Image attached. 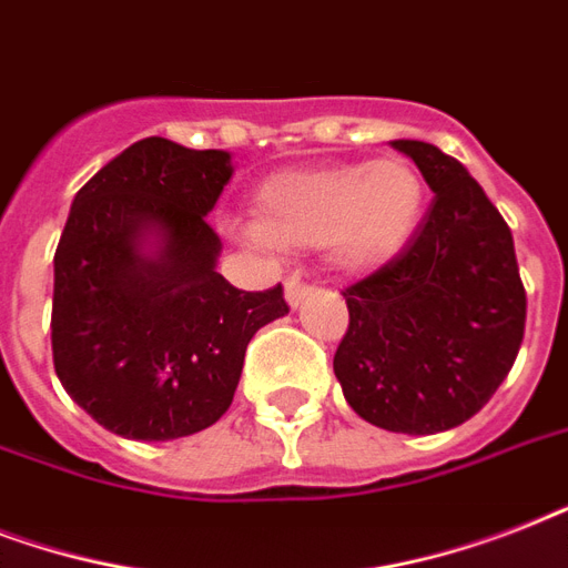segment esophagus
I'll list each match as a JSON object with an SVG mask.
<instances>
[{"mask_svg": "<svg viewBox=\"0 0 568 568\" xmlns=\"http://www.w3.org/2000/svg\"><path fill=\"white\" fill-rule=\"evenodd\" d=\"M310 292H312L310 285L301 283L297 276L285 280V301H288V306H292V310H297V306H301V303L310 297Z\"/></svg>", "mask_w": 568, "mask_h": 568, "instance_id": "obj_1", "label": "esophagus"}]
</instances>
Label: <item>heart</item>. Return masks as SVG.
Returning a JSON list of instances; mask_svg holds the SVG:
<instances>
[{"mask_svg":"<svg viewBox=\"0 0 568 568\" xmlns=\"http://www.w3.org/2000/svg\"><path fill=\"white\" fill-rule=\"evenodd\" d=\"M424 203L418 168L386 155L267 176L253 194V226L271 247H324L342 274H372L404 253Z\"/></svg>","mask_w":568,"mask_h":568,"instance_id":"1","label":"heart"}]
</instances>
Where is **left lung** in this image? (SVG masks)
Returning <instances> with one entry per match:
<instances>
[{
    "instance_id": "left-lung-1",
    "label": "left lung",
    "mask_w": 568,
    "mask_h": 568,
    "mask_svg": "<svg viewBox=\"0 0 568 568\" xmlns=\"http://www.w3.org/2000/svg\"><path fill=\"white\" fill-rule=\"evenodd\" d=\"M392 146L436 196L404 253L345 288L333 372L359 418L427 436L468 422L501 386L528 297L510 226L466 168L424 141Z\"/></svg>"
}]
</instances>
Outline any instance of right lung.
<instances>
[{"label":"right lung","mask_w":568,"mask_h":568,"mask_svg":"<svg viewBox=\"0 0 568 568\" xmlns=\"http://www.w3.org/2000/svg\"><path fill=\"white\" fill-rule=\"evenodd\" d=\"M230 153L144 138L75 194L55 250L52 363L93 422L123 439L205 430L232 404L244 351L283 318V285L239 292L205 223Z\"/></svg>","instance_id":"obj_1"}]
</instances>
